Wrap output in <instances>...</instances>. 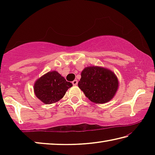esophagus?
I'll return each instance as SVG.
<instances>
[{"label": "esophagus", "mask_w": 155, "mask_h": 155, "mask_svg": "<svg viewBox=\"0 0 155 155\" xmlns=\"http://www.w3.org/2000/svg\"><path fill=\"white\" fill-rule=\"evenodd\" d=\"M72 84H73V85H74V86H76L78 84V81L77 80H74L72 81Z\"/></svg>", "instance_id": "obj_1"}]
</instances>
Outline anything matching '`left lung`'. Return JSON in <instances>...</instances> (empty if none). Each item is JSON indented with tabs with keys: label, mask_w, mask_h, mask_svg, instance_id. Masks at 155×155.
I'll return each instance as SVG.
<instances>
[{
	"label": "left lung",
	"mask_w": 155,
	"mask_h": 155,
	"mask_svg": "<svg viewBox=\"0 0 155 155\" xmlns=\"http://www.w3.org/2000/svg\"><path fill=\"white\" fill-rule=\"evenodd\" d=\"M118 80L114 72L105 68L87 67L81 72L78 86L91 102L98 104L111 101L118 89Z\"/></svg>",
	"instance_id": "left-lung-1"
}]
</instances>
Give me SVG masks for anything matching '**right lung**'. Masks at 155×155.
Masks as SVG:
<instances>
[{
    "instance_id": "1",
    "label": "right lung",
    "mask_w": 155,
    "mask_h": 155,
    "mask_svg": "<svg viewBox=\"0 0 155 155\" xmlns=\"http://www.w3.org/2000/svg\"><path fill=\"white\" fill-rule=\"evenodd\" d=\"M72 86V84L66 81L59 72L52 71L46 73L35 81L34 92L37 98L42 103L52 104L61 99Z\"/></svg>"
}]
</instances>
